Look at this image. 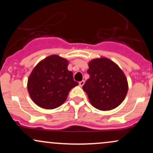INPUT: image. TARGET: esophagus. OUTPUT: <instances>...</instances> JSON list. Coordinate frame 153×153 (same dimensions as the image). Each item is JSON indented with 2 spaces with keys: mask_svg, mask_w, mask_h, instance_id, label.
<instances>
[{
  "mask_svg": "<svg viewBox=\"0 0 153 153\" xmlns=\"http://www.w3.org/2000/svg\"><path fill=\"white\" fill-rule=\"evenodd\" d=\"M84 83H85V81H84V80H81L80 82H79V85H80V87H82V85H84Z\"/></svg>",
  "mask_w": 153,
  "mask_h": 153,
  "instance_id": "obj_1",
  "label": "esophagus"
}]
</instances>
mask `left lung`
Listing matches in <instances>:
<instances>
[{
  "mask_svg": "<svg viewBox=\"0 0 153 153\" xmlns=\"http://www.w3.org/2000/svg\"><path fill=\"white\" fill-rule=\"evenodd\" d=\"M90 78L82 86L92 106L101 111L117 108L125 99L128 82L120 68L106 57L88 62Z\"/></svg>",
  "mask_w": 153,
  "mask_h": 153,
  "instance_id": "left-lung-1",
  "label": "left lung"
}]
</instances>
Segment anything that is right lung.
<instances>
[{"label": "right lung", "instance_id": "1", "mask_svg": "<svg viewBox=\"0 0 153 153\" xmlns=\"http://www.w3.org/2000/svg\"><path fill=\"white\" fill-rule=\"evenodd\" d=\"M68 66V61L56 54L48 56L35 66L28 79L27 89L37 106L46 109L60 106L70 91L78 85Z\"/></svg>", "mask_w": 153, "mask_h": 153}]
</instances>
